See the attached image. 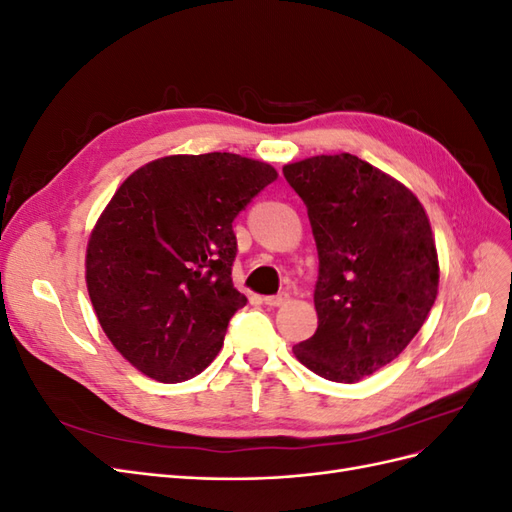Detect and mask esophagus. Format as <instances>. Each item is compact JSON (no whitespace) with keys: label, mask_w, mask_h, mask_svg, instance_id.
Segmentation results:
<instances>
[{"label":"esophagus","mask_w":512,"mask_h":512,"mask_svg":"<svg viewBox=\"0 0 512 512\" xmlns=\"http://www.w3.org/2000/svg\"><path fill=\"white\" fill-rule=\"evenodd\" d=\"M288 299H290L288 292L269 294V297H265V305H269V307H280V305H284Z\"/></svg>","instance_id":"34e87169"}]
</instances>
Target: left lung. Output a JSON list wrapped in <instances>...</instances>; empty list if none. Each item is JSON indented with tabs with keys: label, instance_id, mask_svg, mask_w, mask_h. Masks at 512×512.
<instances>
[{
	"label": "left lung",
	"instance_id": "obj_1",
	"mask_svg": "<svg viewBox=\"0 0 512 512\" xmlns=\"http://www.w3.org/2000/svg\"><path fill=\"white\" fill-rule=\"evenodd\" d=\"M318 250L316 333L294 356L320 378L359 382L389 365L438 294V254L418 198L352 153L284 166Z\"/></svg>",
	"mask_w": 512,
	"mask_h": 512
}]
</instances>
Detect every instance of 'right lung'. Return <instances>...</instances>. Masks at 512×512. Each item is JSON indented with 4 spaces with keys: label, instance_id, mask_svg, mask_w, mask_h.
I'll return each instance as SVG.
<instances>
[{
    "label": "right lung",
    "instance_id": "add662e5",
    "mask_svg": "<svg viewBox=\"0 0 512 512\" xmlns=\"http://www.w3.org/2000/svg\"><path fill=\"white\" fill-rule=\"evenodd\" d=\"M275 179L265 162L213 151L149 162L115 192L87 245V290L145 376L190 380L220 352L247 303L232 286V222Z\"/></svg>",
    "mask_w": 512,
    "mask_h": 512
}]
</instances>
